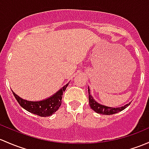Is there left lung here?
Masks as SVG:
<instances>
[{
    "label": "left lung",
    "instance_id": "left-lung-1",
    "mask_svg": "<svg viewBox=\"0 0 149 149\" xmlns=\"http://www.w3.org/2000/svg\"><path fill=\"white\" fill-rule=\"evenodd\" d=\"M88 100H89V105H90L91 108L95 112H96L97 113L102 114V115H112V114L116 113L119 111L124 110L126 108H127L130 105V103L125 105L124 106H121V107H118V108H112V107H109V106H103V105L100 104V103H97L96 101L93 99V96L91 95V91L89 89V87H88Z\"/></svg>",
    "mask_w": 149,
    "mask_h": 149
}]
</instances>
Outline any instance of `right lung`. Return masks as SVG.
<instances>
[{"instance_id":"obj_1","label":"right lung","mask_w":149,"mask_h":149,"mask_svg":"<svg viewBox=\"0 0 149 149\" xmlns=\"http://www.w3.org/2000/svg\"><path fill=\"white\" fill-rule=\"evenodd\" d=\"M68 84L61 88L52 96L40 101H30L24 100L15 94L12 91L15 99L20 106L26 111L41 117H48L53 115L61 105L62 96Z\"/></svg>"}]
</instances>
